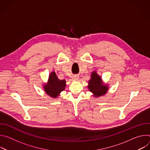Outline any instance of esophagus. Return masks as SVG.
I'll return each instance as SVG.
<instances>
[{"instance_id":"esophagus-1","label":"esophagus","mask_w":150,"mask_h":150,"mask_svg":"<svg viewBox=\"0 0 150 150\" xmlns=\"http://www.w3.org/2000/svg\"><path fill=\"white\" fill-rule=\"evenodd\" d=\"M73 78H74V80H78L79 79V76L78 75H75L73 76Z\"/></svg>"}]
</instances>
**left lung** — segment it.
<instances>
[{
  "label": "left lung",
  "mask_w": 150,
  "mask_h": 150,
  "mask_svg": "<svg viewBox=\"0 0 150 150\" xmlns=\"http://www.w3.org/2000/svg\"><path fill=\"white\" fill-rule=\"evenodd\" d=\"M88 88L93 93L95 97H100L105 94L109 90L107 85H104L101 81V78L96 71L92 72L91 79L88 82Z\"/></svg>",
  "instance_id": "obj_1"
}]
</instances>
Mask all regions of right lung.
Returning a JSON list of instances; mask_svg holds the SVG:
<instances>
[{
    "label": "right lung",
    "instance_id": "1",
    "mask_svg": "<svg viewBox=\"0 0 150 150\" xmlns=\"http://www.w3.org/2000/svg\"><path fill=\"white\" fill-rule=\"evenodd\" d=\"M66 81L59 79L55 72H52L49 75L47 83L43 85V88L46 93L52 98H56L60 93L65 90Z\"/></svg>",
    "mask_w": 150,
    "mask_h": 150
}]
</instances>
